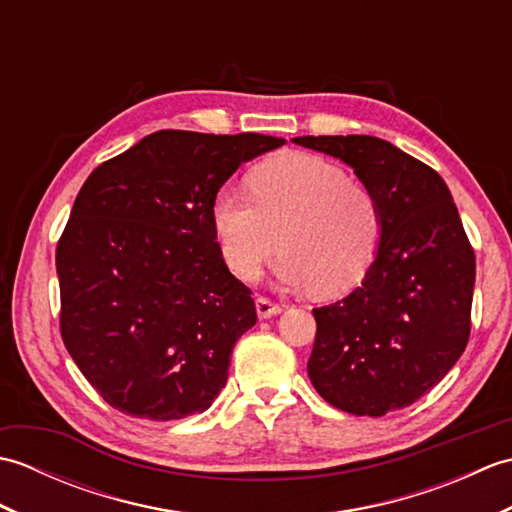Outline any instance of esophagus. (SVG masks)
<instances>
[{
	"instance_id": "obj_1",
	"label": "esophagus",
	"mask_w": 512,
	"mask_h": 512,
	"mask_svg": "<svg viewBox=\"0 0 512 512\" xmlns=\"http://www.w3.org/2000/svg\"><path fill=\"white\" fill-rule=\"evenodd\" d=\"M255 308H257L259 319L277 317V314H281V310H284V308L279 306V303L270 301V299H266V297H257V299H255Z\"/></svg>"
}]
</instances>
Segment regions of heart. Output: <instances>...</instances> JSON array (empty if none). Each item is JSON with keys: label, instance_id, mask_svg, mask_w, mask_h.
Here are the masks:
<instances>
[{"label": "heart", "instance_id": "obj_1", "mask_svg": "<svg viewBox=\"0 0 512 512\" xmlns=\"http://www.w3.org/2000/svg\"><path fill=\"white\" fill-rule=\"evenodd\" d=\"M248 187L253 200L222 189L211 204L217 246L235 277L253 281L277 244L273 273L286 286L339 295L367 275L380 244V209L341 167L288 154L259 165Z\"/></svg>", "mask_w": 512, "mask_h": 512}]
</instances>
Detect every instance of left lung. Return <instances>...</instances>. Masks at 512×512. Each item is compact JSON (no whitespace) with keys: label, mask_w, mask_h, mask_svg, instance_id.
I'll return each mask as SVG.
<instances>
[{"label":"left lung","mask_w":512,"mask_h":512,"mask_svg":"<svg viewBox=\"0 0 512 512\" xmlns=\"http://www.w3.org/2000/svg\"><path fill=\"white\" fill-rule=\"evenodd\" d=\"M292 143L352 167L380 209V244L361 286L314 308L308 361L332 407L380 418L409 407L458 363L471 332L475 255L447 184L376 136Z\"/></svg>","instance_id":"1"}]
</instances>
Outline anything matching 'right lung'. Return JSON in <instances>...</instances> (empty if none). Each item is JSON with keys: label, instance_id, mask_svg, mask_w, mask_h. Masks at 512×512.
Instances as JSON below:
<instances>
[{"label": "right lung", "instance_id": "right-lung-1", "mask_svg": "<svg viewBox=\"0 0 512 512\" xmlns=\"http://www.w3.org/2000/svg\"><path fill=\"white\" fill-rule=\"evenodd\" d=\"M284 143L162 129L85 180L57 246L61 336L107 405L180 420L220 396L257 312L211 204L239 165Z\"/></svg>", "mask_w": 512, "mask_h": 512}]
</instances>
